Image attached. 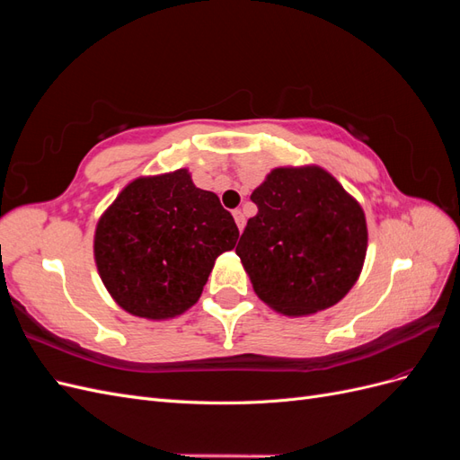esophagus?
I'll use <instances>...</instances> for the list:
<instances>
[{"label":"esophagus","mask_w":460,"mask_h":460,"mask_svg":"<svg viewBox=\"0 0 460 460\" xmlns=\"http://www.w3.org/2000/svg\"><path fill=\"white\" fill-rule=\"evenodd\" d=\"M232 215H234L235 225H238V230L242 232V230H243V226H245V217H243V213L240 211V208H235V211H234Z\"/></svg>","instance_id":"1"}]
</instances>
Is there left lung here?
Listing matches in <instances>:
<instances>
[{"label":"left lung","mask_w":460,"mask_h":460,"mask_svg":"<svg viewBox=\"0 0 460 460\" xmlns=\"http://www.w3.org/2000/svg\"><path fill=\"white\" fill-rule=\"evenodd\" d=\"M235 253L259 299L303 316L336 305L353 288L367 255L360 205L320 166H282L252 193Z\"/></svg>","instance_id":"left-lung-1"}]
</instances>
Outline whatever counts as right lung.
<instances>
[{
    "label": "right lung",
    "mask_w": 460,
    "mask_h": 460,
    "mask_svg": "<svg viewBox=\"0 0 460 460\" xmlns=\"http://www.w3.org/2000/svg\"><path fill=\"white\" fill-rule=\"evenodd\" d=\"M238 235L215 193L180 169L136 178L119 193L97 222L93 257L124 311L163 320L198 303L217 257Z\"/></svg>",
    "instance_id": "1"
}]
</instances>
